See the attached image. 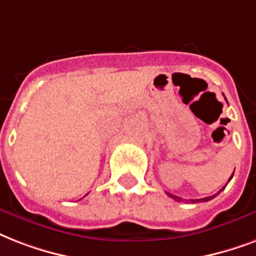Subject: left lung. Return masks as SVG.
Masks as SVG:
<instances>
[{"mask_svg": "<svg viewBox=\"0 0 256 256\" xmlns=\"http://www.w3.org/2000/svg\"><path fill=\"white\" fill-rule=\"evenodd\" d=\"M232 176H234V174H232V175H231V178H230V179H228V182H230V180H231V179H232ZM222 190H223V188H222ZM222 190H220V191H222ZM220 191H219V192H220ZM219 192H218V194H219ZM167 195L170 196V198H172V199H174V200H176V202H191V203H199V202H208V200L214 199V198L216 196V195H214V196H208V198H203V199L186 200V199H183V198H179V196L172 195V194H168V192H167Z\"/></svg>", "mask_w": 256, "mask_h": 256, "instance_id": "left-lung-1", "label": "left lung"}]
</instances>
